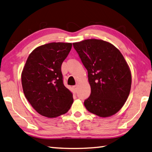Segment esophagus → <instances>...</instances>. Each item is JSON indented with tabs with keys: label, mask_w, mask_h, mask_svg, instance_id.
<instances>
[{
	"label": "esophagus",
	"mask_w": 152,
	"mask_h": 152,
	"mask_svg": "<svg viewBox=\"0 0 152 152\" xmlns=\"http://www.w3.org/2000/svg\"><path fill=\"white\" fill-rule=\"evenodd\" d=\"M73 88L74 91H75V92H76V91H77V85L73 86Z\"/></svg>",
	"instance_id": "obj_1"
}]
</instances>
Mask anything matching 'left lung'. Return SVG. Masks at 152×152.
Here are the masks:
<instances>
[{
  "instance_id": "1",
  "label": "left lung",
  "mask_w": 152,
  "mask_h": 152,
  "mask_svg": "<svg viewBox=\"0 0 152 152\" xmlns=\"http://www.w3.org/2000/svg\"><path fill=\"white\" fill-rule=\"evenodd\" d=\"M73 45L88 72L91 93L84 101L87 110L101 117L116 114L126 101L132 83L129 67L121 51L96 39Z\"/></svg>"
}]
</instances>
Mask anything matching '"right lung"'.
Here are the masks:
<instances>
[{
    "instance_id": "obj_1",
    "label": "right lung",
    "mask_w": 152,
    "mask_h": 152,
    "mask_svg": "<svg viewBox=\"0 0 152 152\" xmlns=\"http://www.w3.org/2000/svg\"><path fill=\"white\" fill-rule=\"evenodd\" d=\"M72 47L71 43L52 42L32 51L22 73L26 98L42 116L54 118L66 113L73 94L64 85L61 64Z\"/></svg>"
}]
</instances>
